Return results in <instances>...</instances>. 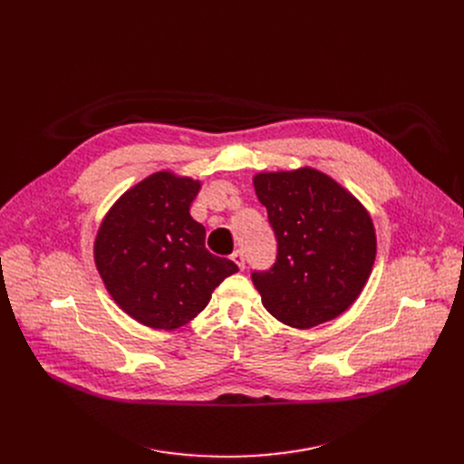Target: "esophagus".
Here are the masks:
<instances>
[{
    "label": "esophagus",
    "mask_w": 464,
    "mask_h": 464,
    "mask_svg": "<svg viewBox=\"0 0 464 464\" xmlns=\"http://www.w3.org/2000/svg\"><path fill=\"white\" fill-rule=\"evenodd\" d=\"M231 259L240 266V269H245V265H246L245 252H242V250H235V252H233V256H231Z\"/></svg>",
    "instance_id": "1"
}]
</instances>
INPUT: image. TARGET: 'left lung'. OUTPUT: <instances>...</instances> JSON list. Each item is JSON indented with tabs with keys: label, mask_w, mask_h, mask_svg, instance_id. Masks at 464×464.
I'll list each match as a JSON object with an SVG mask.
<instances>
[{
	"label": "left lung",
	"mask_w": 464,
	"mask_h": 464,
	"mask_svg": "<svg viewBox=\"0 0 464 464\" xmlns=\"http://www.w3.org/2000/svg\"><path fill=\"white\" fill-rule=\"evenodd\" d=\"M254 188L278 242L276 263L252 273L263 306L295 329L338 318L372 273L371 214L346 188L312 167L257 173Z\"/></svg>",
	"instance_id": "8db88e82"
}]
</instances>
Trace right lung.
I'll use <instances>...</instances> for the list:
<instances>
[{
    "label": "right lung",
    "instance_id": "1",
    "mask_svg": "<svg viewBox=\"0 0 464 464\" xmlns=\"http://www.w3.org/2000/svg\"><path fill=\"white\" fill-rule=\"evenodd\" d=\"M199 189V180L160 170L120 195L97 229V273L114 303L146 327L186 325L238 271L205 248L207 231L189 214Z\"/></svg>",
    "mask_w": 464,
    "mask_h": 464
}]
</instances>
